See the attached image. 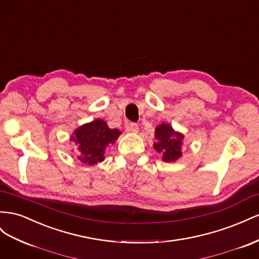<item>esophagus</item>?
Segmentation results:
<instances>
[{
	"instance_id": "obj_1",
	"label": "esophagus",
	"mask_w": 259,
	"mask_h": 259,
	"mask_svg": "<svg viewBox=\"0 0 259 259\" xmlns=\"http://www.w3.org/2000/svg\"><path fill=\"white\" fill-rule=\"evenodd\" d=\"M127 131L128 132H132V133H137L138 132V125L136 123H133L131 122L128 125H127Z\"/></svg>"
}]
</instances>
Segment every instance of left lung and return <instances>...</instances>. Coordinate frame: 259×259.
<instances>
[{
	"instance_id": "1",
	"label": "left lung",
	"mask_w": 259,
	"mask_h": 259,
	"mask_svg": "<svg viewBox=\"0 0 259 259\" xmlns=\"http://www.w3.org/2000/svg\"><path fill=\"white\" fill-rule=\"evenodd\" d=\"M155 138L157 143L153 144V148L162 153V160L165 162H173L182 156L181 146L183 135L174 132L169 124L162 123L156 128Z\"/></svg>"
}]
</instances>
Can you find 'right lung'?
Returning a JSON list of instances; mask_svg holds the SVG:
<instances>
[{"instance_id":"obj_1","label":"right lung","mask_w":259,"mask_h":259,"mask_svg":"<svg viewBox=\"0 0 259 259\" xmlns=\"http://www.w3.org/2000/svg\"><path fill=\"white\" fill-rule=\"evenodd\" d=\"M121 132L109 128L108 124L102 120H96L82 125L75 131L72 141L78 146L80 155L78 159L83 163L96 164L104 160V150L110 144H113Z\"/></svg>"}]
</instances>
